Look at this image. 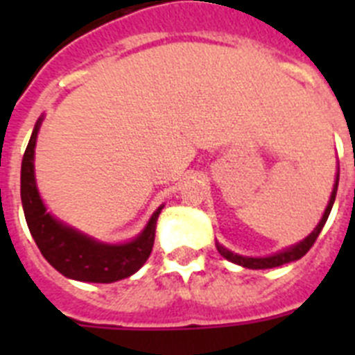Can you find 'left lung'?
Here are the masks:
<instances>
[{"mask_svg": "<svg viewBox=\"0 0 355 355\" xmlns=\"http://www.w3.org/2000/svg\"><path fill=\"white\" fill-rule=\"evenodd\" d=\"M338 181H340V168H338L336 181H334V188H332V193H331V199H329V205H327V208H325V211H324V215H322V218H320L318 225H316V227L313 229L309 236H306L302 241H299V243H295V245L288 247V249L279 250V252L272 254V256H265V258H249V256H240V254L231 252V250H229V249H225V247L220 245L218 241H216V243H215L216 250H218V252H220V256H224V258L227 259V261L236 263V265L243 266V268H252V270H263V268H274V266H281V265H286V263L297 261V259L302 258V256L307 252V250L311 249L313 243H315L316 238H318L320 231L324 229L325 222H327V218H329V213H331V209H332V205H334V199H336Z\"/></svg>", "mask_w": 355, "mask_h": 355, "instance_id": "obj_1", "label": "left lung"}]
</instances>
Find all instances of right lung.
Segmentation results:
<instances>
[{
	"label": "right lung",
	"instance_id": "1",
	"mask_svg": "<svg viewBox=\"0 0 355 355\" xmlns=\"http://www.w3.org/2000/svg\"><path fill=\"white\" fill-rule=\"evenodd\" d=\"M44 115L30 137L21 165V200L31 236L42 256L62 275L83 283H115L139 272L155 243L156 222L163 205L150 215L139 236L124 243H105L55 218L44 205L35 181L37 135Z\"/></svg>",
	"mask_w": 355,
	"mask_h": 355
}]
</instances>
